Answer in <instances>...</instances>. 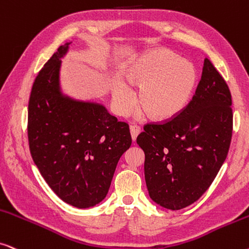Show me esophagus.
<instances>
[{"mask_svg":"<svg viewBox=\"0 0 249 249\" xmlns=\"http://www.w3.org/2000/svg\"><path fill=\"white\" fill-rule=\"evenodd\" d=\"M141 132V127H138V125H130V135H131V138L132 141H136V138L138 136V134Z\"/></svg>","mask_w":249,"mask_h":249,"instance_id":"34e87169","label":"esophagus"}]
</instances>
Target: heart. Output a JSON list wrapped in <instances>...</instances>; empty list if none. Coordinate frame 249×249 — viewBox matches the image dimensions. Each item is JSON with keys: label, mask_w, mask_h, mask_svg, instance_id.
Returning <instances> with one entry per match:
<instances>
[{"label": "heart", "mask_w": 249, "mask_h": 249, "mask_svg": "<svg viewBox=\"0 0 249 249\" xmlns=\"http://www.w3.org/2000/svg\"><path fill=\"white\" fill-rule=\"evenodd\" d=\"M124 79L140 86L138 104L151 119L170 120L188 103L195 87L196 72L191 64L178 60L168 50H154L132 60L125 67ZM113 104L120 114L130 111L135 93L124 80L113 83Z\"/></svg>", "instance_id": "obj_1"}]
</instances>
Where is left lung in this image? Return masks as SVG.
<instances>
[{
  "instance_id": "left-lung-1",
  "label": "left lung",
  "mask_w": 249,
  "mask_h": 249,
  "mask_svg": "<svg viewBox=\"0 0 249 249\" xmlns=\"http://www.w3.org/2000/svg\"><path fill=\"white\" fill-rule=\"evenodd\" d=\"M231 105L227 82L206 58L189 104L170 120L144 125L136 142L145 153V182L154 202L178 211L207 191L230 148Z\"/></svg>"
}]
</instances>
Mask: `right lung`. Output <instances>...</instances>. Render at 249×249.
<instances>
[{
	"instance_id": "right-lung-1",
	"label": "right lung",
	"mask_w": 249,
	"mask_h": 249,
	"mask_svg": "<svg viewBox=\"0 0 249 249\" xmlns=\"http://www.w3.org/2000/svg\"><path fill=\"white\" fill-rule=\"evenodd\" d=\"M60 46L33 83L28 103V144L34 163L51 190L77 208L107 195L120 157L131 145L128 124L97 103L74 101L59 88Z\"/></svg>"
}]
</instances>
